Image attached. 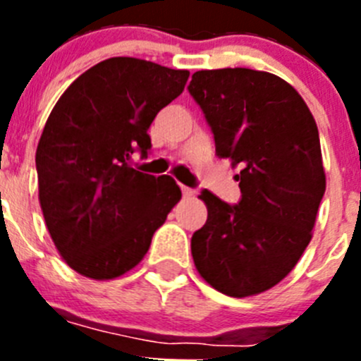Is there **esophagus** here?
<instances>
[{
  "label": "esophagus",
  "instance_id": "esophagus-1",
  "mask_svg": "<svg viewBox=\"0 0 361 361\" xmlns=\"http://www.w3.org/2000/svg\"><path fill=\"white\" fill-rule=\"evenodd\" d=\"M180 190H183V195L184 197H193V195H195V190H193V188L180 186Z\"/></svg>",
  "mask_w": 361,
  "mask_h": 361
}]
</instances>
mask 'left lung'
Returning a JSON list of instances; mask_svg holds the SVG:
<instances>
[{
    "label": "left lung",
    "mask_w": 361,
    "mask_h": 361,
    "mask_svg": "<svg viewBox=\"0 0 361 361\" xmlns=\"http://www.w3.org/2000/svg\"><path fill=\"white\" fill-rule=\"evenodd\" d=\"M220 159L240 164V202L199 195L206 224L191 237L199 275L235 298L264 293L291 273L312 237L325 193L317 123L279 75L251 68L199 70L188 86Z\"/></svg>",
    "instance_id": "obj_1"
}]
</instances>
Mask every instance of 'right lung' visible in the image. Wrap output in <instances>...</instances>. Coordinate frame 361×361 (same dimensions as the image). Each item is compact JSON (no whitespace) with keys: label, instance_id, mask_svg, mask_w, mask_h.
<instances>
[{"label":"right lung","instance_id":"add662e5","mask_svg":"<svg viewBox=\"0 0 361 361\" xmlns=\"http://www.w3.org/2000/svg\"><path fill=\"white\" fill-rule=\"evenodd\" d=\"M190 72L110 57L81 73L50 111L36 152L39 204L56 250L79 275L111 280L148 253L183 193L170 175L133 170L148 128Z\"/></svg>","mask_w":361,"mask_h":361}]
</instances>
